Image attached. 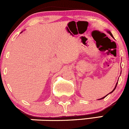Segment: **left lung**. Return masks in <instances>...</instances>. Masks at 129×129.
Masks as SVG:
<instances>
[{
	"instance_id": "left-lung-1",
	"label": "left lung",
	"mask_w": 129,
	"mask_h": 129,
	"mask_svg": "<svg viewBox=\"0 0 129 129\" xmlns=\"http://www.w3.org/2000/svg\"><path fill=\"white\" fill-rule=\"evenodd\" d=\"M108 33H109V34H110V36H112V37H113V36H112V33H110V31H108ZM117 83H118V82H117V84H116V86H115V88H114V89H113V90H112V91H111V92H110V93L113 92V91H114V90H115V88H116V87H117ZM106 95V96H104V97H103V98H102V99H99V100H101V99H104V98H105V97H106V96H107V95Z\"/></svg>"
}]
</instances>
